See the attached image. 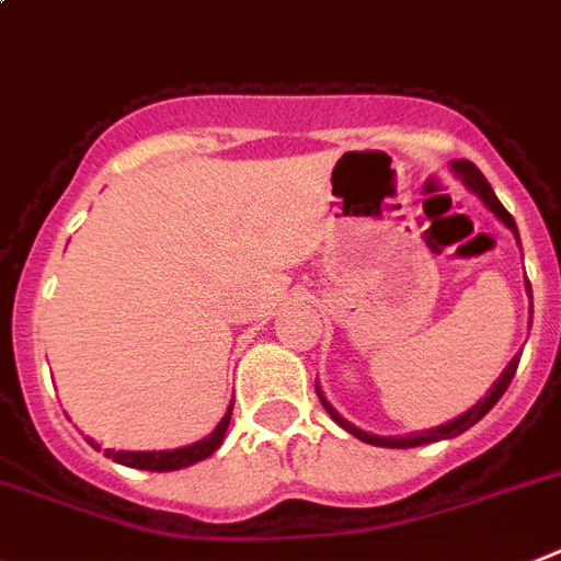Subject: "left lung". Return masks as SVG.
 <instances>
[{"label":"left lung","mask_w":561,"mask_h":561,"mask_svg":"<svg viewBox=\"0 0 561 561\" xmlns=\"http://www.w3.org/2000/svg\"><path fill=\"white\" fill-rule=\"evenodd\" d=\"M454 170H457L459 179L466 181V186H471L473 193H477V195H480L482 201H485L488 209H491V213L500 215V221H505V224H508L511 229H514L516 241H519V232H516L514 218H511L508 209L502 207L500 198H496L494 190H491V184H488V181H485V175H482V172L477 170V167H473L471 161H457V167H454ZM528 295H530V284H528ZM530 318H534V306H530ZM516 366H519V357H514V360L508 363V368H505V371H502V377H500V380H496L494 389L488 391L485 400H482V403L473 405L471 411H466V414H462V417H457V420H451V423L439 425V428L423 431V434H411V437H375V434H366V431L354 428L352 423H346V420L340 417L337 411H334L332 405H329L327 400H323V394H320V391H318V397H320V403H323V409L329 411V417H332L334 423H337V425H343V428H346L348 434H354V437H357V439H363V443L386 445V448H414V445H425V443H437V439L457 437V434H462V431H468V428H471V425L480 423V420L485 417L488 411H491V409H494L496 403H500V397L505 394V391H508L511 380H514V375H516Z\"/></svg>","instance_id":"obj_1"}]
</instances>
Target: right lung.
Instances as JSON below:
<instances>
[{
    "label": "right lung",
    "mask_w": 561,
    "mask_h": 561,
    "mask_svg": "<svg viewBox=\"0 0 561 561\" xmlns=\"http://www.w3.org/2000/svg\"><path fill=\"white\" fill-rule=\"evenodd\" d=\"M229 420H232V405H229V411L224 414V420L209 437H204L195 445H186V448H175V451H110V448H104V454H107L113 462H122V466L130 468H144V471H179V468L193 466V462H201V459H207L209 454L218 451V445L224 443V434H227L229 428ZM88 443L93 445V448H99L93 439H88Z\"/></svg>",
    "instance_id": "1"
}]
</instances>
